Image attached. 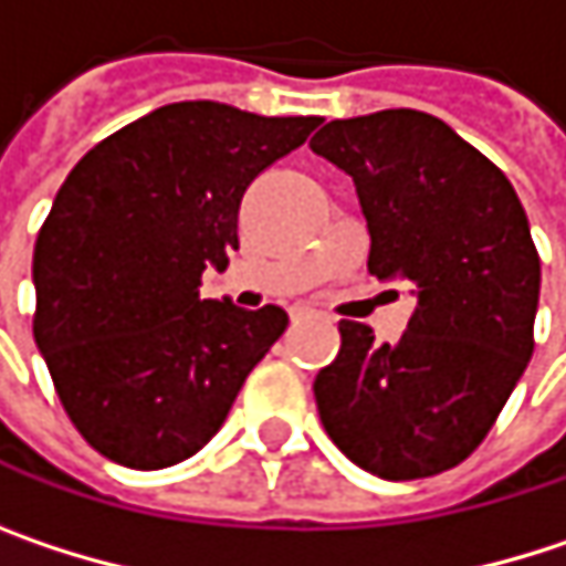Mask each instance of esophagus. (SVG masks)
<instances>
[{
	"label": "esophagus",
	"mask_w": 566,
	"mask_h": 566,
	"mask_svg": "<svg viewBox=\"0 0 566 566\" xmlns=\"http://www.w3.org/2000/svg\"><path fill=\"white\" fill-rule=\"evenodd\" d=\"M307 314H311V307H307V304H294V307H291V321H304Z\"/></svg>",
	"instance_id": "obj_1"
}]
</instances>
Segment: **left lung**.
I'll list each match as a JSON object with an SVG mask.
<instances>
[{"label":"left lung","instance_id":"left-lung-1","mask_svg":"<svg viewBox=\"0 0 566 566\" xmlns=\"http://www.w3.org/2000/svg\"><path fill=\"white\" fill-rule=\"evenodd\" d=\"M311 150L354 176L370 275L416 284L419 297L396 344L337 324L340 350L314 380L321 422L387 482L455 469L534 354L541 259L524 206L485 154L422 111L331 120Z\"/></svg>","mask_w":566,"mask_h":566}]
</instances>
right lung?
I'll list each match as a JSON object with an SVG mask.
<instances>
[{
  "mask_svg": "<svg viewBox=\"0 0 566 566\" xmlns=\"http://www.w3.org/2000/svg\"><path fill=\"white\" fill-rule=\"evenodd\" d=\"M317 117L179 101L120 127L67 172L39 232L35 344L91 449L127 469L196 455L287 327L275 304L202 301L239 249V206Z\"/></svg>",
  "mask_w": 566,
  "mask_h": 566,
  "instance_id": "1",
  "label": "right lung"
}]
</instances>
